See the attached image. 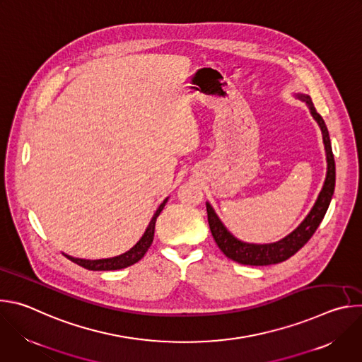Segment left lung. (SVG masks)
<instances>
[{
  "label": "left lung",
  "instance_id": "8db88e82",
  "mask_svg": "<svg viewBox=\"0 0 362 362\" xmlns=\"http://www.w3.org/2000/svg\"><path fill=\"white\" fill-rule=\"evenodd\" d=\"M295 97L300 101L306 103V106L311 112L314 120L318 123L322 132V140L327 153V177L324 186L306 218L299 223L296 229H293L289 235L282 238L278 242L272 243H247L242 242L235 238L226 226L222 223L219 216L216 215L215 209L211 206L209 202H206V211H208V222L212 232L215 242L218 243L219 249L229 257V259L250 267H264V265H274L284 262L292 255H295L309 239L315 233L320 223L322 222L328 206L331 203L334 189H335V160L332 154L329 133L324 119L317 113L314 103L308 94L295 93Z\"/></svg>",
  "mask_w": 362,
  "mask_h": 362
}]
</instances>
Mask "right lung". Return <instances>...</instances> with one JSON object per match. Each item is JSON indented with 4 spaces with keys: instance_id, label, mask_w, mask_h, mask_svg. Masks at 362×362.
<instances>
[{
    "instance_id": "obj_1",
    "label": "right lung",
    "mask_w": 362,
    "mask_h": 362,
    "mask_svg": "<svg viewBox=\"0 0 362 362\" xmlns=\"http://www.w3.org/2000/svg\"><path fill=\"white\" fill-rule=\"evenodd\" d=\"M168 199L169 197H166L163 200V203L158 208L156 214L153 215V218H151L147 229L144 230L143 236L140 238V240L127 252H124L119 256H115V257H107V259H80V257H74L70 255H66V256L74 264H77L88 271H117V269H123L130 265H134L136 262H139L141 259L144 253L147 252V249L150 247L153 238H154V225H156V219L160 215V212L163 211Z\"/></svg>"
}]
</instances>
